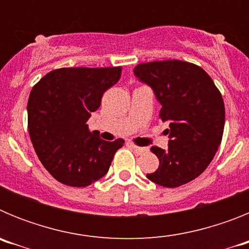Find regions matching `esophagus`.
<instances>
[{
    "label": "esophagus",
    "instance_id": "obj_1",
    "mask_svg": "<svg viewBox=\"0 0 249 249\" xmlns=\"http://www.w3.org/2000/svg\"><path fill=\"white\" fill-rule=\"evenodd\" d=\"M132 148H133V151H135L137 155H143V153H147V152H148V148H146V147H138L135 146V144H132Z\"/></svg>",
    "mask_w": 249,
    "mask_h": 249
}]
</instances>
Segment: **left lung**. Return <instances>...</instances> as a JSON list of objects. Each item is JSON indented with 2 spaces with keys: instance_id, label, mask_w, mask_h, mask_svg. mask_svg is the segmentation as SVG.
Wrapping results in <instances>:
<instances>
[{
  "instance_id": "8db88e82",
  "label": "left lung",
  "mask_w": 249,
  "mask_h": 249,
  "mask_svg": "<svg viewBox=\"0 0 249 249\" xmlns=\"http://www.w3.org/2000/svg\"><path fill=\"white\" fill-rule=\"evenodd\" d=\"M133 73L151 87L162 106L160 120L169 123L168 148L152 147L160 166L147 178L167 188L188 183L208 167L221 144L223 98L207 72L190 62L141 63Z\"/></svg>"
}]
</instances>
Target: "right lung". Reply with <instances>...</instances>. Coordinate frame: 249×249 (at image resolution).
Wrapping results in <instances>:
<instances>
[{
    "label": "right lung",
    "mask_w": 249,
    "mask_h": 249,
    "mask_svg": "<svg viewBox=\"0 0 249 249\" xmlns=\"http://www.w3.org/2000/svg\"><path fill=\"white\" fill-rule=\"evenodd\" d=\"M121 67L59 68L41 78L28 98V132L45 168L57 181L86 187L108 172L122 138L107 142L87 121L118 82Z\"/></svg>",
    "instance_id": "add662e5"
}]
</instances>
